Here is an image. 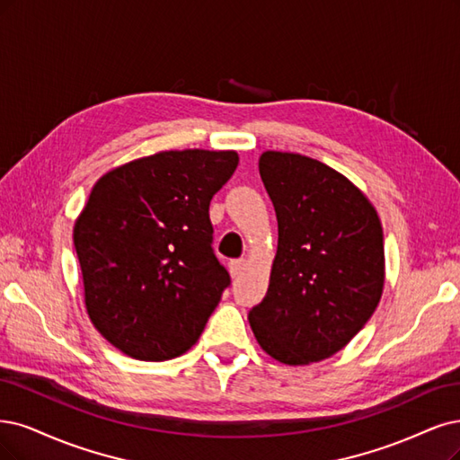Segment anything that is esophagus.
Returning <instances> with one entry per match:
<instances>
[{
  "label": "esophagus",
  "instance_id": "obj_1",
  "mask_svg": "<svg viewBox=\"0 0 460 460\" xmlns=\"http://www.w3.org/2000/svg\"><path fill=\"white\" fill-rule=\"evenodd\" d=\"M228 268H230V274H232V278H234V279H237V278H240V276L243 274L245 261H243V259H240V261H230Z\"/></svg>",
  "mask_w": 460,
  "mask_h": 460
}]
</instances>
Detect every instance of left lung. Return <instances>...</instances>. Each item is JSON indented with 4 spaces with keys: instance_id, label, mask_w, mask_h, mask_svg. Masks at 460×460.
Returning a JSON list of instances; mask_svg holds the SVG:
<instances>
[{
    "instance_id": "8db88e82",
    "label": "left lung",
    "mask_w": 460,
    "mask_h": 460,
    "mask_svg": "<svg viewBox=\"0 0 460 460\" xmlns=\"http://www.w3.org/2000/svg\"><path fill=\"white\" fill-rule=\"evenodd\" d=\"M259 171L278 252L249 323L268 356L308 366L342 350L373 315L385 285L383 226L361 190L318 160L268 150Z\"/></svg>"
}]
</instances>
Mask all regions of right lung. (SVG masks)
<instances>
[{
	"label": "right lung",
	"instance_id": "1",
	"mask_svg": "<svg viewBox=\"0 0 460 460\" xmlns=\"http://www.w3.org/2000/svg\"><path fill=\"white\" fill-rule=\"evenodd\" d=\"M234 150H169L108 171L74 225L85 308L123 354L165 361L199 339L226 268L209 203L234 175Z\"/></svg>",
	"mask_w": 460,
	"mask_h": 460
}]
</instances>
